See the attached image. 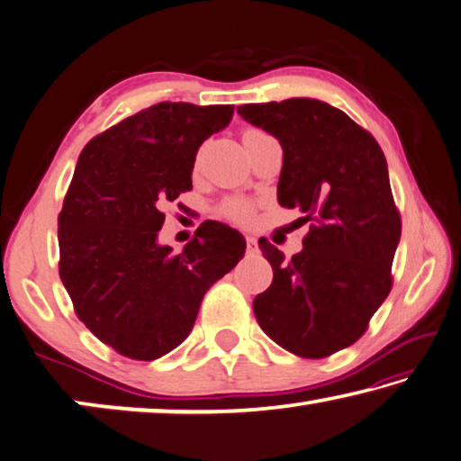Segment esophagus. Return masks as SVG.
<instances>
[{
    "mask_svg": "<svg viewBox=\"0 0 461 461\" xmlns=\"http://www.w3.org/2000/svg\"><path fill=\"white\" fill-rule=\"evenodd\" d=\"M247 251H249V253H258V251H259L258 239H255V237H251V235H249V237H247Z\"/></svg>",
    "mask_w": 461,
    "mask_h": 461,
    "instance_id": "obj_1",
    "label": "esophagus"
}]
</instances>
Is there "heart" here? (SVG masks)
<instances>
[{"mask_svg": "<svg viewBox=\"0 0 461 461\" xmlns=\"http://www.w3.org/2000/svg\"><path fill=\"white\" fill-rule=\"evenodd\" d=\"M258 134H263V132L258 131V128H247V131L243 132V142L247 139H251V137H258ZM222 210H224L226 216L235 218V221H240V222L251 221V216H253L251 203L245 202V200H229L224 203Z\"/></svg>", "mask_w": 461, "mask_h": 461, "instance_id": "obj_1", "label": "heart"}]
</instances>
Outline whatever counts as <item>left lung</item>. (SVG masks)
Segmentation results:
<instances>
[{"label": "left lung", "instance_id": "8db88e82", "mask_svg": "<svg viewBox=\"0 0 461 461\" xmlns=\"http://www.w3.org/2000/svg\"><path fill=\"white\" fill-rule=\"evenodd\" d=\"M237 112L280 140V206L314 221L292 259L259 240L274 282L255 296V316L294 356L327 357L366 333L392 288L401 216L386 157L345 112L314 97L245 104Z\"/></svg>", "mask_w": 461, "mask_h": 461}]
</instances>
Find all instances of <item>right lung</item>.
Segmentation results:
<instances>
[{"instance_id": "add662e5", "label": "right lung", "mask_w": 461, "mask_h": 461, "mask_svg": "<svg viewBox=\"0 0 461 461\" xmlns=\"http://www.w3.org/2000/svg\"><path fill=\"white\" fill-rule=\"evenodd\" d=\"M235 105L161 102L87 142L59 214V274L79 321L120 356L153 361L192 333L203 294L247 240L208 221L181 253L159 243L163 202L192 190L202 142Z\"/></svg>"}]
</instances>
